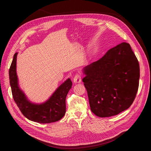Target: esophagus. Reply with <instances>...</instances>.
Masks as SVG:
<instances>
[{"mask_svg": "<svg viewBox=\"0 0 151 151\" xmlns=\"http://www.w3.org/2000/svg\"><path fill=\"white\" fill-rule=\"evenodd\" d=\"M75 83H79L81 81V76L79 74H76L73 79Z\"/></svg>", "mask_w": 151, "mask_h": 151, "instance_id": "1", "label": "esophagus"}]
</instances>
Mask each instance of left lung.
<instances>
[{
  "instance_id": "left-lung-1",
  "label": "left lung",
  "mask_w": 151,
  "mask_h": 151,
  "mask_svg": "<svg viewBox=\"0 0 151 151\" xmlns=\"http://www.w3.org/2000/svg\"><path fill=\"white\" fill-rule=\"evenodd\" d=\"M91 110L99 117L122 112L133 103L139 84L137 58L127 43L111 48L83 69Z\"/></svg>"
}]
</instances>
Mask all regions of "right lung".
Here are the masks:
<instances>
[{
	"instance_id": "right-lung-1",
	"label": "right lung",
	"mask_w": 151,
	"mask_h": 151,
	"mask_svg": "<svg viewBox=\"0 0 151 151\" xmlns=\"http://www.w3.org/2000/svg\"><path fill=\"white\" fill-rule=\"evenodd\" d=\"M17 53L14 55L9 68V80L12 96L17 106L28 120L40 123H50L60 120L66 111L65 99L72 83L68 79L55 91L47 101L42 104L32 103L18 86L16 73Z\"/></svg>"
}]
</instances>
